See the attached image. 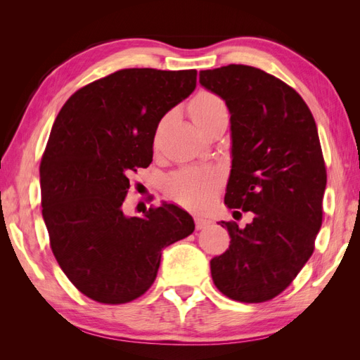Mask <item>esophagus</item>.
Masks as SVG:
<instances>
[{"label": "esophagus", "mask_w": 360, "mask_h": 360, "mask_svg": "<svg viewBox=\"0 0 360 360\" xmlns=\"http://www.w3.org/2000/svg\"><path fill=\"white\" fill-rule=\"evenodd\" d=\"M212 221L210 219H205V217H197L195 219V226H197V230H204V228L210 226Z\"/></svg>", "instance_id": "esophagus-1"}]
</instances>
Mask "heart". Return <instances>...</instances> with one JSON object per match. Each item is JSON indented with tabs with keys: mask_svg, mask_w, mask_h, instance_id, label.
Masks as SVG:
<instances>
[{
	"mask_svg": "<svg viewBox=\"0 0 360 360\" xmlns=\"http://www.w3.org/2000/svg\"><path fill=\"white\" fill-rule=\"evenodd\" d=\"M222 110L225 105L219 97L212 93H200L191 105V115L193 123H198ZM217 179V172L212 169H183L167 177L165 191L168 197L180 205L198 207L209 200Z\"/></svg>",
	"mask_w": 360,
	"mask_h": 360,
	"instance_id": "obj_1",
	"label": "heart"
}]
</instances>
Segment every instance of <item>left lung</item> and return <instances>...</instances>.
Instances as JSON below:
<instances>
[{
	"label": "left lung",
	"mask_w": 360,
	"mask_h": 360,
	"mask_svg": "<svg viewBox=\"0 0 360 360\" xmlns=\"http://www.w3.org/2000/svg\"><path fill=\"white\" fill-rule=\"evenodd\" d=\"M200 84L231 114L225 204L254 214L245 228L221 221L231 242L212 258V278L233 300L266 302L297 276L320 231L328 176L317 124L296 90L261 69L201 70Z\"/></svg>",
	"instance_id": "obj_1"
}]
</instances>
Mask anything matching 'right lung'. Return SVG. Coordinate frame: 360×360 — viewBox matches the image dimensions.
I'll return each instance as SVG.
<instances>
[{"mask_svg": "<svg viewBox=\"0 0 360 360\" xmlns=\"http://www.w3.org/2000/svg\"><path fill=\"white\" fill-rule=\"evenodd\" d=\"M197 86V70L123 69L82 86L53 122L40 163L41 214L61 270L86 297L126 303L153 284L162 249L193 233L163 202L127 216L129 176L153 160L158 124Z\"/></svg>", "mask_w": 360, "mask_h": 360, "instance_id": "right-lung-1", "label": "right lung"}]
</instances>
